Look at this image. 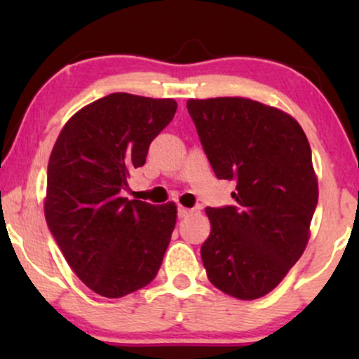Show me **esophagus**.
Segmentation results:
<instances>
[{
	"instance_id": "obj_1",
	"label": "esophagus",
	"mask_w": 359,
	"mask_h": 359,
	"mask_svg": "<svg viewBox=\"0 0 359 359\" xmlns=\"http://www.w3.org/2000/svg\"><path fill=\"white\" fill-rule=\"evenodd\" d=\"M192 212H194V209H189V208H184V205H179V217H180V219H182V217H189Z\"/></svg>"
}]
</instances>
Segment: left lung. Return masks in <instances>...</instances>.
<instances>
[{
  "label": "left lung",
  "instance_id": "left-lung-1",
  "mask_svg": "<svg viewBox=\"0 0 359 359\" xmlns=\"http://www.w3.org/2000/svg\"><path fill=\"white\" fill-rule=\"evenodd\" d=\"M187 109L214 174L236 182V205L205 209V273L234 299H259L311 236L319 187L307 137L290 114L246 97L189 100Z\"/></svg>",
  "mask_w": 359,
  "mask_h": 359
}]
</instances>
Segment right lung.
Segmentation results:
<instances>
[{"label": "right lung", "instance_id": "add662e5", "mask_svg": "<svg viewBox=\"0 0 359 359\" xmlns=\"http://www.w3.org/2000/svg\"><path fill=\"white\" fill-rule=\"evenodd\" d=\"M175 111L174 100L113 93L77 111L52 148L45 221L74 273L102 297L140 290L162 265L175 203L156 208L121 191Z\"/></svg>", "mask_w": 359, "mask_h": 359}]
</instances>
